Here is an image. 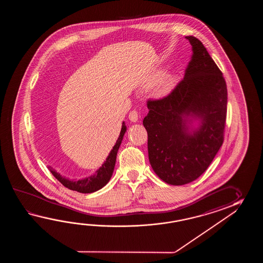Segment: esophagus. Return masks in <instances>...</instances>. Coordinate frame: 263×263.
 Wrapping results in <instances>:
<instances>
[{
	"label": "esophagus",
	"mask_w": 263,
	"mask_h": 263,
	"mask_svg": "<svg viewBox=\"0 0 263 263\" xmlns=\"http://www.w3.org/2000/svg\"><path fill=\"white\" fill-rule=\"evenodd\" d=\"M129 119L132 122H136L138 120V112L136 110L130 111L129 114Z\"/></svg>",
	"instance_id": "esophagus-1"
}]
</instances>
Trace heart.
Masks as SVG:
<instances>
[{"instance_id":"b5f03b06","label":"heart","mask_w":263,"mask_h":263,"mask_svg":"<svg viewBox=\"0 0 263 263\" xmlns=\"http://www.w3.org/2000/svg\"><path fill=\"white\" fill-rule=\"evenodd\" d=\"M154 89V95L158 98H162L167 95L173 89L176 84V77L173 74H163L162 70H155L145 79L143 83L144 88H151L156 84Z\"/></svg>"}]
</instances>
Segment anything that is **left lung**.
<instances>
[{
    "label": "left lung",
    "mask_w": 263,
    "mask_h": 263,
    "mask_svg": "<svg viewBox=\"0 0 263 263\" xmlns=\"http://www.w3.org/2000/svg\"><path fill=\"white\" fill-rule=\"evenodd\" d=\"M185 37L193 54L184 78L169 95L147 101L149 112L143 120L151 166L171 185L190 183L207 170L223 145L227 118L223 73L200 40ZM192 118L201 125L190 131Z\"/></svg>",
    "instance_id": "left-lung-1"
}]
</instances>
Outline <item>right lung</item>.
<instances>
[{
    "label": "right lung",
    "mask_w": 263,
    "mask_h": 263,
    "mask_svg": "<svg viewBox=\"0 0 263 263\" xmlns=\"http://www.w3.org/2000/svg\"><path fill=\"white\" fill-rule=\"evenodd\" d=\"M126 129H127V127L125 126V123L123 122L121 132H120L116 145H114L112 151L109 153L106 161L101 165V167L99 168L96 171L94 175L84 179H80V180H69V179L62 177L61 175L57 173L53 168L49 166L50 173L52 174L55 177V179H58L62 184L64 185L65 187H67V189H69V190L77 191L79 193H83V194H90V193L100 190L109 182V180L112 177L116 161H117L118 148L121 145Z\"/></svg>",
    "instance_id": "right-lung-1"
}]
</instances>
